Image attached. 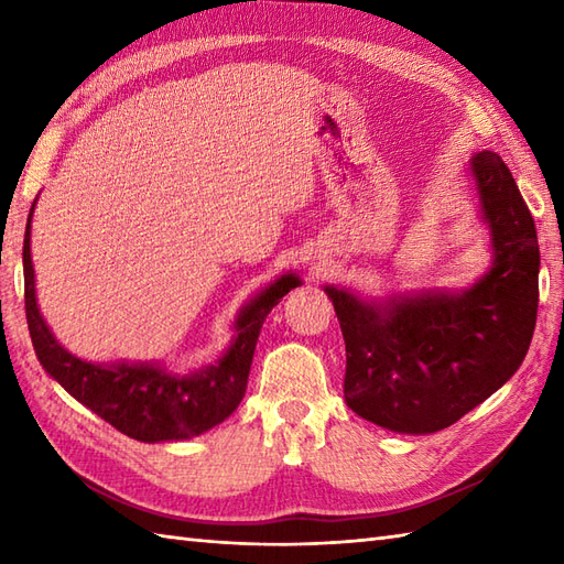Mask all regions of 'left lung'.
I'll return each instance as SVG.
<instances>
[{
    "instance_id": "1",
    "label": "left lung",
    "mask_w": 564,
    "mask_h": 564,
    "mask_svg": "<svg viewBox=\"0 0 564 564\" xmlns=\"http://www.w3.org/2000/svg\"><path fill=\"white\" fill-rule=\"evenodd\" d=\"M470 172L492 237V267L473 289L388 301L325 289L346 344V404L398 434L458 422L517 373L533 339L541 269L533 215L497 152L473 154Z\"/></svg>"
}]
</instances>
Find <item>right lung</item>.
I'll use <instances>...</instances> for the list:
<instances>
[{
  "instance_id": "add662e5",
  "label": "right lung",
  "mask_w": 564,
  "mask_h": 564,
  "mask_svg": "<svg viewBox=\"0 0 564 564\" xmlns=\"http://www.w3.org/2000/svg\"><path fill=\"white\" fill-rule=\"evenodd\" d=\"M31 215L33 208L23 235V301L33 349L45 373L104 422L135 441H182L225 422L245 398L263 319L285 293L301 285V279L283 273L251 297L235 319L237 334L230 349L196 373L176 376L154 364H89L57 344L35 303Z\"/></svg>"
}]
</instances>
